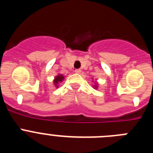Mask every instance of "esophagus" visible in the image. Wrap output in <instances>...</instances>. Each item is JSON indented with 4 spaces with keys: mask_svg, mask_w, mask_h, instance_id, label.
<instances>
[{
    "mask_svg": "<svg viewBox=\"0 0 153 153\" xmlns=\"http://www.w3.org/2000/svg\"><path fill=\"white\" fill-rule=\"evenodd\" d=\"M75 73H76V74H80L81 70H80V69H76Z\"/></svg>",
    "mask_w": 153,
    "mask_h": 153,
    "instance_id": "obj_1",
    "label": "esophagus"
}]
</instances>
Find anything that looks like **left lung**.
<instances>
[{"mask_svg": "<svg viewBox=\"0 0 153 153\" xmlns=\"http://www.w3.org/2000/svg\"><path fill=\"white\" fill-rule=\"evenodd\" d=\"M95 88H97V85H96V86H95Z\"/></svg>", "mask_w": 153, "mask_h": 153, "instance_id": "1", "label": "left lung"}]
</instances>
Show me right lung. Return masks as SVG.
Masks as SVG:
<instances>
[{"mask_svg": "<svg viewBox=\"0 0 153 153\" xmlns=\"http://www.w3.org/2000/svg\"><path fill=\"white\" fill-rule=\"evenodd\" d=\"M63 79H64V78H63V75H58L57 76H56L54 79V81H53L55 86H57L58 83H60V82H62V80H63Z\"/></svg>", "mask_w": 153, "mask_h": 153, "instance_id": "1", "label": "right lung"}]
</instances>
